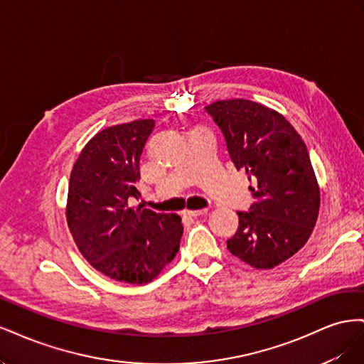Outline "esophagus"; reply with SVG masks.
I'll return each mask as SVG.
<instances>
[{"mask_svg":"<svg viewBox=\"0 0 364 364\" xmlns=\"http://www.w3.org/2000/svg\"><path fill=\"white\" fill-rule=\"evenodd\" d=\"M183 213L186 215H190V217H200V215L208 213V208H203V209H185Z\"/></svg>","mask_w":364,"mask_h":364,"instance_id":"1","label":"esophagus"}]
</instances>
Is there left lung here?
Masks as SVG:
<instances>
[{
	"mask_svg": "<svg viewBox=\"0 0 364 364\" xmlns=\"http://www.w3.org/2000/svg\"><path fill=\"white\" fill-rule=\"evenodd\" d=\"M222 129L237 170H246L255 202L237 213L240 226L228 249L255 269H273L310 238L321 191L304 139L284 115L264 105L232 98L205 107Z\"/></svg>",
	"mask_w": 364,
	"mask_h": 364,
	"instance_id": "obj_1",
	"label": "left lung"
}]
</instances>
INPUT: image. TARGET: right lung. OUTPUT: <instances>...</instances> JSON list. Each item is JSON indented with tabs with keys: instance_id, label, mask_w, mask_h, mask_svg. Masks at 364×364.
Returning a JSON list of instances; mask_svg holds the SVG:
<instances>
[{
	"instance_id": "1",
	"label": "right lung",
	"mask_w": 364,
	"mask_h": 364,
	"mask_svg": "<svg viewBox=\"0 0 364 364\" xmlns=\"http://www.w3.org/2000/svg\"><path fill=\"white\" fill-rule=\"evenodd\" d=\"M155 121L136 119L106 127L87 141L70 176L67 223L77 249L111 279L147 284L179 252L183 232L178 214H158L138 199L139 158Z\"/></svg>"
}]
</instances>
